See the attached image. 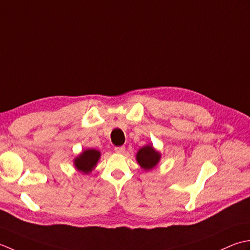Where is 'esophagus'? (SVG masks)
Instances as JSON below:
<instances>
[{
    "mask_svg": "<svg viewBox=\"0 0 250 250\" xmlns=\"http://www.w3.org/2000/svg\"><path fill=\"white\" fill-rule=\"evenodd\" d=\"M114 151L116 152L118 154H123L125 152V146H116Z\"/></svg>",
    "mask_w": 250,
    "mask_h": 250,
    "instance_id": "esophagus-1",
    "label": "esophagus"
}]
</instances>
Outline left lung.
Wrapping results in <instances>:
<instances>
[{
    "mask_svg": "<svg viewBox=\"0 0 250 250\" xmlns=\"http://www.w3.org/2000/svg\"><path fill=\"white\" fill-rule=\"evenodd\" d=\"M162 159L161 152L157 151L151 144H147L142 146L137 152L136 160L139 166L146 171L152 170L159 164Z\"/></svg>",
    "mask_w": 250,
    "mask_h": 250,
    "instance_id": "obj_1",
    "label": "left lung"
}]
</instances>
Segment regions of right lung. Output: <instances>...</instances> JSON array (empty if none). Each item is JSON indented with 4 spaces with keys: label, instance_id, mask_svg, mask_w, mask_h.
Segmentation results:
<instances>
[{
    "label": "right lung",
    "instance_id": "1",
    "mask_svg": "<svg viewBox=\"0 0 250 250\" xmlns=\"http://www.w3.org/2000/svg\"><path fill=\"white\" fill-rule=\"evenodd\" d=\"M100 156L101 153L98 150L85 149L82 151V153L74 157L73 165L78 171L88 175L95 169L97 163L100 160Z\"/></svg>",
    "mask_w": 250,
    "mask_h": 250
}]
</instances>
